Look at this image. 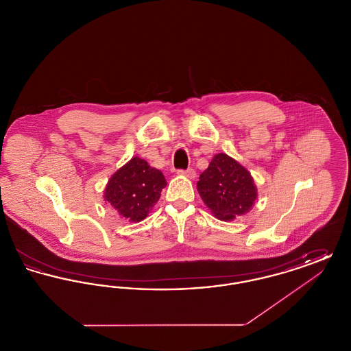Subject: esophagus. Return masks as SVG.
<instances>
[{"mask_svg":"<svg viewBox=\"0 0 351 351\" xmlns=\"http://www.w3.org/2000/svg\"><path fill=\"white\" fill-rule=\"evenodd\" d=\"M180 175H184V176H186V178H189V179H195L196 178V172H195V169L193 168H188V169H179L178 171Z\"/></svg>","mask_w":351,"mask_h":351,"instance_id":"1","label":"esophagus"}]
</instances>
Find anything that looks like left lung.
Here are the masks:
<instances>
[{
  "mask_svg": "<svg viewBox=\"0 0 351 351\" xmlns=\"http://www.w3.org/2000/svg\"><path fill=\"white\" fill-rule=\"evenodd\" d=\"M197 191L205 205L222 221L246 215L258 197L250 172L226 154L213 156L200 175Z\"/></svg>",
  "mask_w": 351,
  "mask_h": 351,
  "instance_id": "obj_1",
  "label": "left lung"
}]
</instances>
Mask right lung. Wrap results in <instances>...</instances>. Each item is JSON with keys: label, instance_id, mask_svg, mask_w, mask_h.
Returning <instances> with one entry per match:
<instances>
[{"label": "right lung", "instance_id": "right-lung-1", "mask_svg": "<svg viewBox=\"0 0 351 351\" xmlns=\"http://www.w3.org/2000/svg\"><path fill=\"white\" fill-rule=\"evenodd\" d=\"M167 185L162 171L138 156L113 173L104 191V200L128 221L139 222L149 216L152 206Z\"/></svg>", "mask_w": 351, "mask_h": 351}]
</instances>
